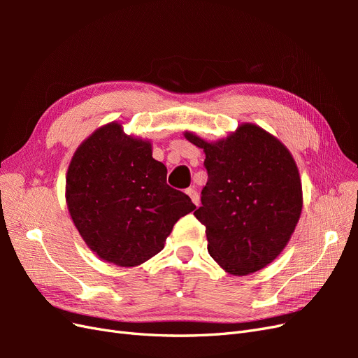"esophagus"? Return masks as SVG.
I'll return each mask as SVG.
<instances>
[{"label": "esophagus", "instance_id": "obj_1", "mask_svg": "<svg viewBox=\"0 0 358 358\" xmlns=\"http://www.w3.org/2000/svg\"><path fill=\"white\" fill-rule=\"evenodd\" d=\"M185 192L188 194L189 199L192 200V203H194V204H196V206H199V204H200V196H199V192H197L196 189H194V188H188Z\"/></svg>", "mask_w": 358, "mask_h": 358}]
</instances>
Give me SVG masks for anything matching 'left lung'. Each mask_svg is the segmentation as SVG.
<instances>
[{
    "label": "left lung",
    "instance_id": "obj_1",
    "mask_svg": "<svg viewBox=\"0 0 358 358\" xmlns=\"http://www.w3.org/2000/svg\"><path fill=\"white\" fill-rule=\"evenodd\" d=\"M185 138L206 154L208 183L194 215L206 227L210 257L230 275L258 272L282 252L300 218L294 158L254 124H242L215 143L188 131Z\"/></svg>",
    "mask_w": 358,
    "mask_h": 358
}]
</instances>
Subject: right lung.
Instances as JSON below:
<instances>
[{
  "label": "right lung",
  "instance_id": "right-lung-1",
  "mask_svg": "<svg viewBox=\"0 0 358 358\" xmlns=\"http://www.w3.org/2000/svg\"><path fill=\"white\" fill-rule=\"evenodd\" d=\"M166 178L148 140L127 136L117 122L95 129L76 149L66 183L70 216L91 251L121 267L162 251L173 225L196 209Z\"/></svg>",
  "mask_w": 358,
  "mask_h": 358
}]
</instances>
